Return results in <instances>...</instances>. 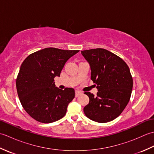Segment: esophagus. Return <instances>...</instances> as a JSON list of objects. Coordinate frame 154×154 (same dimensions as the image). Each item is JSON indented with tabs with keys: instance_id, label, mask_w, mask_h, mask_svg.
I'll use <instances>...</instances> for the list:
<instances>
[{
	"instance_id": "1",
	"label": "esophagus",
	"mask_w": 154,
	"mask_h": 154,
	"mask_svg": "<svg viewBox=\"0 0 154 154\" xmlns=\"http://www.w3.org/2000/svg\"><path fill=\"white\" fill-rule=\"evenodd\" d=\"M81 94H83V93L81 92V91H75V97H79V95H81Z\"/></svg>"
}]
</instances>
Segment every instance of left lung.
<instances>
[{"label":"left lung","mask_w":154,"mask_h":154,"mask_svg":"<svg viewBox=\"0 0 154 154\" xmlns=\"http://www.w3.org/2000/svg\"><path fill=\"white\" fill-rule=\"evenodd\" d=\"M89 62L91 78L98 93L85 92L89 98L83 111L87 118L97 122L112 121L122 112L131 96L133 80L130 69L118 55L105 49L81 51Z\"/></svg>","instance_id":"left-lung-1"}]
</instances>
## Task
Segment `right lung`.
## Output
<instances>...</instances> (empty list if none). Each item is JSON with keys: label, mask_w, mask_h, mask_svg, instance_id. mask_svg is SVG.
I'll return each instance as SVG.
<instances>
[{"label": "right lung", "mask_w": 154, "mask_h": 154, "mask_svg": "<svg viewBox=\"0 0 154 154\" xmlns=\"http://www.w3.org/2000/svg\"><path fill=\"white\" fill-rule=\"evenodd\" d=\"M79 51L47 48L29 55L22 62L16 89L22 106L32 119L51 123L65 115L75 91L60 89L55 87L54 78L60 76L65 63Z\"/></svg>", "instance_id": "1"}]
</instances>
